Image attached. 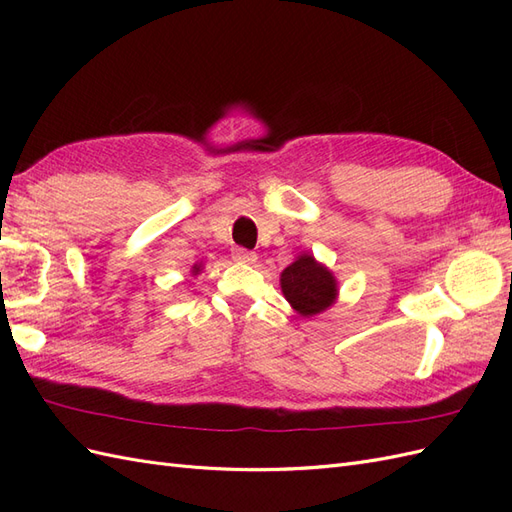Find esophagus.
<instances>
[{"mask_svg": "<svg viewBox=\"0 0 512 512\" xmlns=\"http://www.w3.org/2000/svg\"><path fill=\"white\" fill-rule=\"evenodd\" d=\"M232 258H235L237 262H247V265L256 262V254L250 252V250H245V247H235V250H232Z\"/></svg>", "mask_w": 512, "mask_h": 512, "instance_id": "1", "label": "esophagus"}]
</instances>
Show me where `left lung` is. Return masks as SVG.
Segmentation results:
<instances>
[{
    "mask_svg": "<svg viewBox=\"0 0 512 512\" xmlns=\"http://www.w3.org/2000/svg\"><path fill=\"white\" fill-rule=\"evenodd\" d=\"M282 292L301 316H314L335 301L337 284L331 271L318 265L314 256L303 254L284 269Z\"/></svg>",
    "mask_w": 512,
    "mask_h": 512,
    "instance_id": "8db88e82",
    "label": "left lung"
}]
</instances>
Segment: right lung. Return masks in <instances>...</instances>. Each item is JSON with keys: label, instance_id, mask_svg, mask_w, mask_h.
<instances>
[{"label": "right lung", "instance_id": "obj_1", "mask_svg": "<svg viewBox=\"0 0 512 512\" xmlns=\"http://www.w3.org/2000/svg\"><path fill=\"white\" fill-rule=\"evenodd\" d=\"M200 271V267H194V273H198Z\"/></svg>", "mask_w": 512, "mask_h": 512}]
</instances>
